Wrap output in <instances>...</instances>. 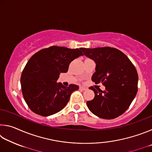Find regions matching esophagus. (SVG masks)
I'll return each instance as SVG.
<instances>
[{
  "instance_id": "obj_1",
  "label": "esophagus",
  "mask_w": 152,
  "mask_h": 152,
  "mask_svg": "<svg viewBox=\"0 0 152 152\" xmlns=\"http://www.w3.org/2000/svg\"><path fill=\"white\" fill-rule=\"evenodd\" d=\"M79 88H80V90H81V91H85V90L87 89L86 87H84V86H80Z\"/></svg>"
}]
</instances>
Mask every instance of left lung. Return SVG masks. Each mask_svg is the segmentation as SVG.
<instances>
[{"label":"left lung","instance_id":"8db88e82","mask_svg":"<svg viewBox=\"0 0 152 152\" xmlns=\"http://www.w3.org/2000/svg\"><path fill=\"white\" fill-rule=\"evenodd\" d=\"M86 57L96 64L92 80L101 82L105 91L94 88V98L87 101L89 110L96 116L115 119L125 112L137 92L138 74L132 61L117 49L104 47L80 48Z\"/></svg>","mask_w":152,"mask_h":152}]
</instances>
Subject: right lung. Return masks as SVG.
<instances>
[{
  "instance_id": "1",
  "label": "right lung",
  "mask_w": 152,
  "mask_h": 152,
  "mask_svg": "<svg viewBox=\"0 0 152 152\" xmlns=\"http://www.w3.org/2000/svg\"><path fill=\"white\" fill-rule=\"evenodd\" d=\"M80 56L83 53L78 49L51 46L30 58L22 72L20 85L25 101L33 113L48 117L66 106L79 86L66 87L57 80L60 73L68 72L71 61Z\"/></svg>"
}]
</instances>
